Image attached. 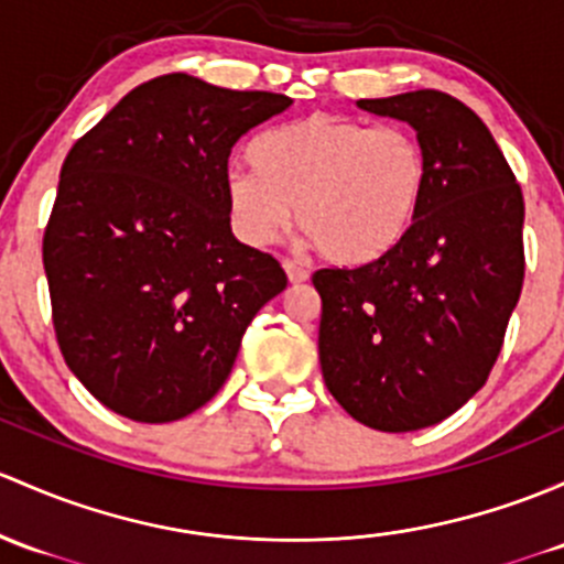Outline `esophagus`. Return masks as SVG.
<instances>
[{
    "label": "esophagus",
    "instance_id": "34e87169",
    "mask_svg": "<svg viewBox=\"0 0 564 564\" xmlns=\"http://www.w3.org/2000/svg\"><path fill=\"white\" fill-rule=\"evenodd\" d=\"M283 270H286L289 281L292 283H305L307 281V270L297 262H292V259H283Z\"/></svg>",
    "mask_w": 564,
    "mask_h": 564
}]
</instances>
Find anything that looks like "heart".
Masks as SVG:
<instances>
[{"label": "heart", "instance_id": "1", "mask_svg": "<svg viewBox=\"0 0 564 564\" xmlns=\"http://www.w3.org/2000/svg\"><path fill=\"white\" fill-rule=\"evenodd\" d=\"M257 170L224 177L237 235L267 246L297 218L300 232L337 264L387 257L411 232L430 188L424 145L402 129L313 112L251 142Z\"/></svg>", "mask_w": 564, "mask_h": 564}]
</instances>
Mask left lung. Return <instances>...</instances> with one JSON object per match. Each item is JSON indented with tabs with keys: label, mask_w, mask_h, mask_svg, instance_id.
<instances>
[{
	"label": "left lung",
	"mask_w": 564,
	"mask_h": 564,
	"mask_svg": "<svg viewBox=\"0 0 564 564\" xmlns=\"http://www.w3.org/2000/svg\"><path fill=\"white\" fill-rule=\"evenodd\" d=\"M405 121L430 159L411 232L357 270H318V359L348 416L413 432L459 411L489 378L524 281V199L486 123L435 88L359 99Z\"/></svg>",
	"instance_id": "8db88e82"
}]
</instances>
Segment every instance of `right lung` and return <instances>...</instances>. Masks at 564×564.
Returning <instances> with one entry per match:
<instances>
[{
    "instance_id": "right-lung-1",
    "label": "right lung",
    "mask_w": 564,
    "mask_h": 564,
    "mask_svg": "<svg viewBox=\"0 0 564 564\" xmlns=\"http://www.w3.org/2000/svg\"><path fill=\"white\" fill-rule=\"evenodd\" d=\"M292 108L186 73L132 88L75 142L43 240L58 348L118 416L177 422L216 397L286 272L229 227L232 145Z\"/></svg>"
}]
</instances>
